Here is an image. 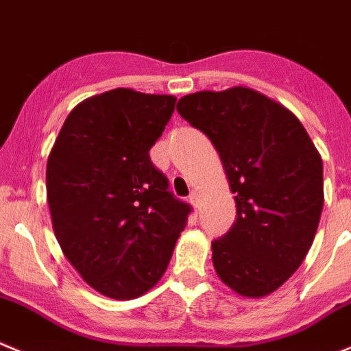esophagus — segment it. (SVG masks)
Returning <instances> with one entry per match:
<instances>
[{"label":"esophagus","mask_w":351,"mask_h":351,"mask_svg":"<svg viewBox=\"0 0 351 351\" xmlns=\"http://www.w3.org/2000/svg\"><path fill=\"white\" fill-rule=\"evenodd\" d=\"M189 202H191V205L195 206V208H199V195L196 191H193L191 195H189Z\"/></svg>","instance_id":"34e87169"}]
</instances>
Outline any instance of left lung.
Wrapping results in <instances>:
<instances>
[{
  "label": "left lung",
  "instance_id": "8db88e82",
  "mask_svg": "<svg viewBox=\"0 0 351 351\" xmlns=\"http://www.w3.org/2000/svg\"><path fill=\"white\" fill-rule=\"evenodd\" d=\"M208 136L234 193L236 222L212 241L219 278L243 296L276 291L302 265L324 205L322 158L298 119L248 88L179 99Z\"/></svg>",
  "mask_w": 351,
  "mask_h": 351
}]
</instances>
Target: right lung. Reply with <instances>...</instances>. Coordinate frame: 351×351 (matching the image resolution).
Segmentation results:
<instances>
[{"label":"right lung","instance_id":"add662e5","mask_svg":"<svg viewBox=\"0 0 351 351\" xmlns=\"http://www.w3.org/2000/svg\"><path fill=\"white\" fill-rule=\"evenodd\" d=\"M176 98L113 89L79 103L46 167L53 231L63 255L101 295L129 300L160 281L191 205L149 158Z\"/></svg>","mask_w":351,"mask_h":351}]
</instances>
